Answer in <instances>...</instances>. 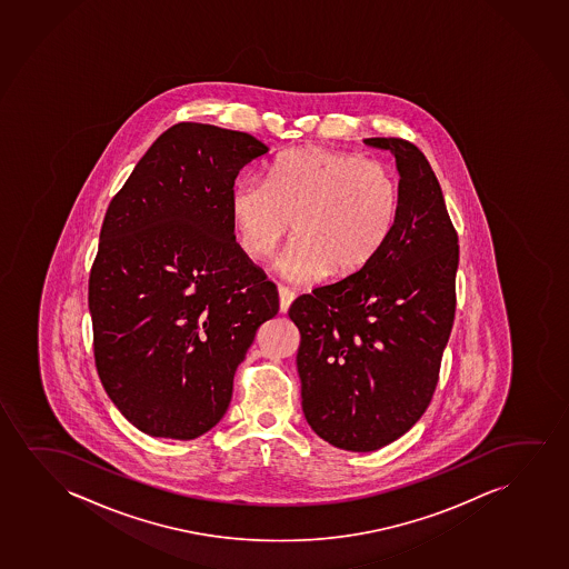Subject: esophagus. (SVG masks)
I'll use <instances>...</instances> for the list:
<instances>
[{"label": "esophagus", "instance_id": "obj_1", "mask_svg": "<svg viewBox=\"0 0 569 569\" xmlns=\"http://www.w3.org/2000/svg\"><path fill=\"white\" fill-rule=\"evenodd\" d=\"M296 295L288 287H279V308L282 313H287L290 303L295 302Z\"/></svg>", "mask_w": 569, "mask_h": 569}]
</instances>
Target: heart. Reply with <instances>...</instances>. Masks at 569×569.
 <instances>
[{
	"label": "heart",
	"instance_id": "b5f03b06",
	"mask_svg": "<svg viewBox=\"0 0 569 569\" xmlns=\"http://www.w3.org/2000/svg\"><path fill=\"white\" fill-rule=\"evenodd\" d=\"M399 199L386 162L303 147L277 157L266 183H236L230 217L240 248L256 261L271 258L295 222L298 242L279 267L290 281L311 282L370 266L393 234Z\"/></svg>",
	"mask_w": 569,
	"mask_h": 569
}]
</instances>
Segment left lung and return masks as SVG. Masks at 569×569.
<instances>
[{
    "mask_svg": "<svg viewBox=\"0 0 569 569\" xmlns=\"http://www.w3.org/2000/svg\"><path fill=\"white\" fill-rule=\"evenodd\" d=\"M399 168V217L370 266L296 298V366L311 430L347 451L409 432L432 401L453 327L459 243L440 182L417 144L371 137Z\"/></svg>",
    "mask_w": 569,
    "mask_h": 569,
    "instance_id": "1",
    "label": "left lung"
}]
</instances>
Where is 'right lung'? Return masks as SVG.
<instances>
[{"label": "right lung", "instance_id": "right-lung-1", "mask_svg": "<svg viewBox=\"0 0 569 569\" xmlns=\"http://www.w3.org/2000/svg\"><path fill=\"white\" fill-rule=\"evenodd\" d=\"M266 152L243 131L176 123L108 204L89 274L94 366L118 410L152 438L209 432L256 331L279 311L230 217L236 176Z\"/></svg>", "mask_w": 569, "mask_h": 569}]
</instances>
